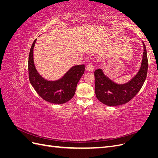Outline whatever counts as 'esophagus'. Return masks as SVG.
I'll return each mask as SVG.
<instances>
[{
	"instance_id": "1",
	"label": "esophagus",
	"mask_w": 158,
	"mask_h": 158,
	"mask_svg": "<svg viewBox=\"0 0 158 158\" xmlns=\"http://www.w3.org/2000/svg\"><path fill=\"white\" fill-rule=\"evenodd\" d=\"M87 70L89 71V72H92L94 70V65L92 63L89 64L88 66H87Z\"/></svg>"
}]
</instances>
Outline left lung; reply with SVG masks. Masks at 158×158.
<instances>
[{"label": "left lung", "instance_id": "8db88e82", "mask_svg": "<svg viewBox=\"0 0 158 158\" xmlns=\"http://www.w3.org/2000/svg\"><path fill=\"white\" fill-rule=\"evenodd\" d=\"M144 52L140 69L135 77L123 84L114 83L104 74L102 69L94 72L95 92L99 102L108 106H117L128 102L139 92L144 84L148 73V61L144 42Z\"/></svg>", "mask_w": 158, "mask_h": 158}]
</instances>
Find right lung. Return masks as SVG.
<instances>
[{
  "label": "right lung",
  "instance_id": "obj_1",
  "mask_svg": "<svg viewBox=\"0 0 158 158\" xmlns=\"http://www.w3.org/2000/svg\"><path fill=\"white\" fill-rule=\"evenodd\" d=\"M36 40L35 39L33 42L28 59V71L31 84L40 96L47 102L54 104H63L69 102L74 95L77 84L84 73V64L73 66L59 80H45L37 73L33 61V52Z\"/></svg>",
  "mask_w": 158,
  "mask_h": 158
}]
</instances>
